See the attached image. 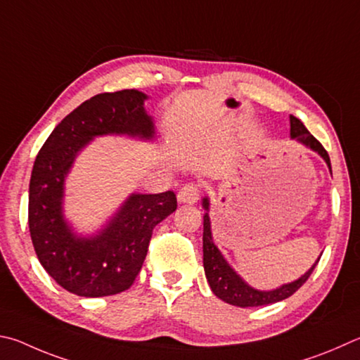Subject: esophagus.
I'll list each match as a JSON object with an SVG mask.
<instances>
[{"instance_id":"34e87169","label":"esophagus","mask_w":360,"mask_h":360,"mask_svg":"<svg viewBox=\"0 0 360 360\" xmlns=\"http://www.w3.org/2000/svg\"><path fill=\"white\" fill-rule=\"evenodd\" d=\"M200 198V186L193 184V182H188L184 187L181 188L178 193V201L184 202V205H193Z\"/></svg>"}]
</instances>
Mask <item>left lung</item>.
<instances>
[{"label": "left lung", "instance_id": "obj_1", "mask_svg": "<svg viewBox=\"0 0 360 360\" xmlns=\"http://www.w3.org/2000/svg\"><path fill=\"white\" fill-rule=\"evenodd\" d=\"M290 124H291V139L297 140L302 143L304 146L313 149V151L318 153L321 158L328 163V167L332 173L330 168V159L329 154L323 148L321 143H319L315 136H313L305 126L300 122L296 116H290ZM202 207L206 209L205 217H202V266H205V274L211 286L212 292L219 299L224 300L226 304L236 305V307H259V305H267V304H276L283 300L286 297L292 296L300 286H302L309 277L311 276L313 269H315L319 258L316 263L313 264L309 271H307L302 277L294 280L291 283L282 285L277 290L272 291H259L252 288L250 285H247L243 278H240L236 272H234L233 267L226 263L224 255L215 247L212 240V233H211V220H209V198H202Z\"/></svg>", "mask_w": 360, "mask_h": 360}]
</instances>
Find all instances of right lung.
I'll list each match as a JSON object with an SVG mask.
<instances>
[{"mask_svg":"<svg viewBox=\"0 0 360 360\" xmlns=\"http://www.w3.org/2000/svg\"><path fill=\"white\" fill-rule=\"evenodd\" d=\"M146 94L103 93L83 102L58 124L39 151L30 181L28 224L32 245L49 276L83 297L113 296L132 286L146 258L154 226L178 207L173 191L132 193L101 233L82 238L63 214L64 179L77 154L99 135L151 140Z\"/></svg>","mask_w":360,"mask_h":360,"instance_id":"obj_1","label":"right lung"}]
</instances>
